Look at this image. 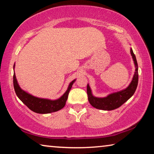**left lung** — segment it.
<instances>
[{
    "mask_svg": "<svg viewBox=\"0 0 154 154\" xmlns=\"http://www.w3.org/2000/svg\"><path fill=\"white\" fill-rule=\"evenodd\" d=\"M131 55L133 58L135 64V72L131 83L128 85V87L126 89L120 91V92H116L105 98H96L93 96L92 92L90 88L89 85H87V94L88 96V100L90 105L94 107L101 110L111 111L113 109H118L124 103H126L131 96L134 94L136 91L139 81V72H138V64L132 49H130Z\"/></svg>",
    "mask_w": 154,
    "mask_h": 154,
    "instance_id": "left-lung-1",
    "label": "left lung"
}]
</instances>
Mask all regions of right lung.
<instances>
[{"mask_svg": "<svg viewBox=\"0 0 154 154\" xmlns=\"http://www.w3.org/2000/svg\"><path fill=\"white\" fill-rule=\"evenodd\" d=\"M75 81V79L71 82L69 88H68V90L64 94L63 96H62L58 100H48V99L36 98L35 96L30 95L29 94L26 92L25 91L22 90L18 85L15 72L14 73V87L17 97L31 111L41 114L52 113V112L60 110L63 108L65 106V104H66L68 96H69V92Z\"/></svg>", "mask_w": 154, "mask_h": 154, "instance_id": "1", "label": "right lung"}]
</instances>
